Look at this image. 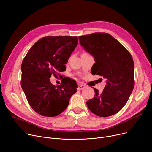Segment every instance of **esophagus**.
Here are the masks:
<instances>
[{
  "instance_id": "esophagus-1",
  "label": "esophagus",
  "mask_w": 152,
  "mask_h": 152,
  "mask_svg": "<svg viewBox=\"0 0 152 152\" xmlns=\"http://www.w3.org/2000/svg\"><path fill=\"white\" fill-rule=\"evenodd\" d=\"M86 87V86L85 85H83V84H80L78 86V87H77V90L79 91H81V90H83V89H84Z\"/></svg>"
}]
</instances>
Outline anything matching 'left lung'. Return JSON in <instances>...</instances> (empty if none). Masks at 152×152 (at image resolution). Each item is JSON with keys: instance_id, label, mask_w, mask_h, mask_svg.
Listing matches in <instances>:
<instances>
[{"instance_id": "obj_1", "label": "left lung", "mask_w": 152, "mask_h": 152, "mask_svg": "<svg viewBox=\"0 0 152 152\" xmlns=\"http://www.w3.org/2000/svg\"><path fill=\"white\" fill-rule=\"evenodd\" d=\"M84 50L95 63L92 75L106 79L103 92L94 89V97L86 102L93 113L107 117L119 112L128 100L134 87V64L130 53L108 33H96L78 37Z\"/></svg>"}]
</instances>
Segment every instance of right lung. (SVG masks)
Returning <instances> with one entry per match:
<instances>
[{
	"label": "right lung",
	"instance_id": "right-lung-1",
	"mask_svg": "<svg viewBox=\"0 0 152 152\" xmlns=\"http://www.w3.org/2000/svg\"><path fill=\"white\" fill-rule=\"evenodd\" d=\"M77 36H47L29 50L21 64L22 89L30 106L44 116L53 117L65 110L77 91L69 79L54 86L52 75L66 70L65 64L77 45Z\"/></svg>",
	"mask_w": 152,
	"mask_h": 152
}]
</instances>
